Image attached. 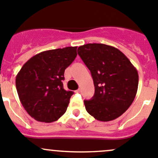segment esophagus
I'll use <instances>...</instances> for the list:
<instances>
[{
    "label": "esophagus",
    "instance_id": "esophagus-1",
    "mask_svg": "<svg viewBox=\"0 0 158 158\" xmlns=\"http://www.w3.org/2000/svg\"><path fill=\"white\" fill-rule=\"evenodd\" d=\"M76 93H81V89H78L77 90H76Z\"/></svg>",
    "mask_w": 158,
    "mask_h": 158
}]
</instances>
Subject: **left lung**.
I'll return each mask as SVG.
<instances>
[{
  "label": "left lung",
  "mask_w": 158,
  "mask_h": 158,
  "mask_svg": "<svg viewBox=\"0 0 158 158\" xmlns=\"http://www.w3.org/2000/svg\"><path fill=\"white\" fill-rule=\"evenodd\" d=\"M78 54L90 70L95 93L84 101L96 120L107 122L121 116L132 104L138 87V73L122 52L104 44H86Z\"/></svg>",
  "instance_id": "left-lung-1"
}]
</instances>
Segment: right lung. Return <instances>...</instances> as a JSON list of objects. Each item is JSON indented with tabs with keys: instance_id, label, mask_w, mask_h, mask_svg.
Returning a JSON list of instances; mask_svg holds the SVG:
<instances>
[{
	"instance_id": "right-lung-1",
	"label": "right lung",
	"mask_w": 158,
	"mask_h": 158,
	"mask_svg": "<svg viewBox=\"0 0 158 158\" xmlns=\"http://www.w3.org/2000/svg\"><path fill=\"white\" fill-rule=\"evenodd\" d=\"M77 47L48 50L26 62L16 76L21 104L35 120L56 121L65 113L73 91L63 88L65 69L77 56Z\"/></svg>"
}]
</instances>
